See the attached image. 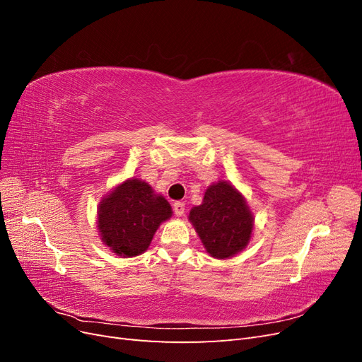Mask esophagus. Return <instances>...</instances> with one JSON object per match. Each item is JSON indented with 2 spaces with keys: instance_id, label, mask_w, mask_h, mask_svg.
Returning <instances> with one entry per match:
<instances>
[{
  "instance_id": "1",
  "label": "esophagus",
  "mask_w": 362,
  "mask_h": 362,
  "mask_svg": "<svg viewBox=\"0 0 362 362\" xmlns=\"http://www.w3.org/2000/svg\"><path fill=\"white\" fill-rule=\"evenodd\" d=\"M184 211H185V205H184V202H175L173 204V213L177 214L178 217H181L182 214H184Z\"/></svg>"
}]
</instances>
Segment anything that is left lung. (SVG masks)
I'll return each mask as SVG.
<instances>
[{
	"mask_svg": "<svg viewBox=\"0 0 362 362\" xmlns=\"http://www.w3.org/2000/svg\"><path fill=\"white\" fill-rule=\"evenodd\" d=\"M189 221L205 252L216 259H228L246 249L255 217L242 192L221 180L208 185L201 205L193 206Z\"/></svg>",
	"mask_w": 362,
	"mask_h": 362,
	"instance_id": "1",
	"label": "left lung"
}]
</instances>
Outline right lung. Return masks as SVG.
<instances>
[{
    "mask_svg": "<svg viewBox=\"0 0 362 362\" xmlns=\"http://www.w3.org/2000/svg\"><path fill=\"white\" fill-rule=\"evenodd\" d=\"M172 206L148 182L128 178L98 204L96 226L113 254L131 258L148 250L158 226L172 217Z\"/></svg>",
    "mask_w": 362,
    "mask_h": 362,
    "instance_id": "obj_1",
    "label": "right lung"
}]
</instances>
